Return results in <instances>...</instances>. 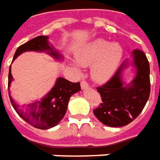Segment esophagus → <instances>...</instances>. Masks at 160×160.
Segmentation results:
<instances>
[{
  "label": "esophagus",
  "mask_w": 160,
  "mask_h": 160,
  "mask_svg": "<svg viewBox=\"0 0 160 160\" xmlns=\"http://www.w3.org/2000/svg\"><path fill=\"white\" fill-rule=\"evenodd\" d=\"M80 86H81V88H82V89H86V88L88 87V84H87V82H86V81H81Z\"/></svg>",
  "instance_id": "esophagus-1"
}]
</instances>
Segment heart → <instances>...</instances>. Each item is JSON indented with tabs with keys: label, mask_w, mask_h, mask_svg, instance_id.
<instances>
[{
	"label": "heart",
	"mask_w": 160,
	"mask_h": 160,
	"mask_svg": "<svg viewBox=\"0 0 160 160\" xmlns=\"http://www.w3.org/2000/svg\"><path fill=\"white\" fill-rule=\"evenodd\" d=\"M123 56L118 43L97 39L84 45L77 52L76 60L81 66L92 65V76L98 82H105L113 76ZM74 67L79 65L73 62Z\"/></svg>",
	"instance_id": "b5f03b06"
}]
</instances>
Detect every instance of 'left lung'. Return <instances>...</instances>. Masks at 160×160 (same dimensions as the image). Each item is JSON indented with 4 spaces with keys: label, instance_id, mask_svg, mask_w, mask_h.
I'll use <instances>...</instances> for the list:
<instances>
[{
    "label": "left lung",
    "instance_id": "1",
    "mask_svg": "<svg viewBox=\"0 0 160 160\" xmlns=\"http://www.w3.org/2000/svg\"><path fill=\"white\" fill-rule=\"evenodd\" d=\"M128 65L134 67L136 76L130 83L122 80V72ZM102 103L93 111L96 118L110 127H122L137 118L150 95V66L143 51L134 49L131 61H124L114 76L102 87L97 88Z\"/></svg>",
    "mask_w": 160,
    "mask_h": 160
}]
</instances>
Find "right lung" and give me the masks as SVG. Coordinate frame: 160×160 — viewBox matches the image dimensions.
<instances>
[{"mask_svg":"<svg viewBox=\"0 0 160 160\" xmlns=\"http://www.w3.org/2000/svg\"><path fill=\"white\" fill-rule=\"evenodd\" d=\"M47 36H38L20 45L15 51L13 60L26 51L45 52L56 60H62V54L49 44ZM13 78L11 73V66L8 73V94L12 107L19 117L39 129H49L59 123L66 114L70 97L80 91L79 82L73 83L66 79L59 77L51 90L41 99L28 104H16L10 95L9 87Z\"/></svg>","mask_w":160,"mask_h":160,"instance_id":"obj_1","label":"right lung"}]
</instances>
